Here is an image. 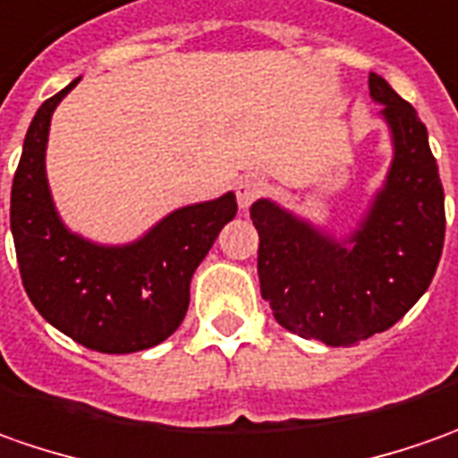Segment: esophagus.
<instances>
[{"label": "esophagus", "instance_id": "34e87169", "mask_svg": "<svg viewBox=\"0 0 458 458\" xmlns=\"http://www.w3.org/2000/svg\"><path fill=\"white\" fill-rule=\"evenodd\" d=\"M263 192H266V182L260 180V177H253V174L243 177V180L235 184V195H238V205L241 208H250Z\"/></svg>", "mask_w": 458, "mask_h": 458}]
</instances>
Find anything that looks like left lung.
Instances as JSON below:
<instances>
[{
    "instance_id": "1",
    "label": "left lung",
    "mask_w": 458,
    "mask_h": 458,
    "mask_svg": "<svg viewBox=\"0 0 458 458\" xmlns=\"http://www.w3.org/2000/svg\"><path fill=\"white\" fill-rule=\"evenodd\" d=\"M393 134V165L360 228L324 235L271 199L250 205L259 230L260 296L281 327L329 347L386 332L431 286L444 250L446 213L428 131L416 108L370 72Z\"/></svg>"
}]
</instances>
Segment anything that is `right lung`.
Returning a JSON list of instances; mask_svg holds the SVG:
<instances>
[{
    "instance_id": "1",
    "label": "right lung",
    "mask_w": 458,
    "mask_h": 458,
    "mask_svg": "<svg viewBox=\"0 0 458 458\" xmlns=\"http://www.w3.org/2000/svg\"><path fill=\"white\" fill-rule=\"evenodd\" d=\"M75 83L42 103L24 136L9 208L14 250L24 292L47 322L88 350L129 355L180 327L192 274L238 202L228 192L180 208L129 245H98L71 233L50 198L45 147L53 111Z\"/></svg>"
}]
</instances>
